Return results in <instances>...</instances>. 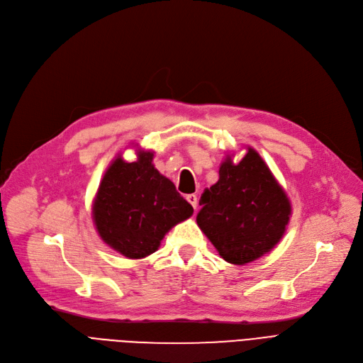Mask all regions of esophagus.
Returning <instances> with one entry per match:
<instances>
[{
    "mask_svg": "<svg viewBox=\"0 0 363 363\" xmlns=\"http://www.w3.org/2000/svg\"><path fill=\"white\" fill-rule=\"evenodd\" d=\"M186 201L191 204L194 208H197V203H199V200H197V196L196 194H188L186 196Z\"/></svg>",
    "mask_w": 363,
    "mask_h": 363,
    "instance_id": "34e87169",
    "label": "esophagus"
}]
</instances>
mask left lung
I'll use <instances>...</instances> for the list:
<instances>
[{
	"instance_id": "obj_1",
	"label": "left lung",
	"mask_w": 363,
	"mask_h": 363,
	"mask_svg": "<svg viewBox=\"0 0 363 363\" xmlns=\"http://www.w3.org/2000/svg\"><path fill=\"white\" fill-rule=\"evenodd\" d=\"M197 223L219 255L245 264L271 252L291 215L290 201L253 148L234 164L228 157L219 181L200 199Z\"/></svg>"
}]
</instances>
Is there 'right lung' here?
<instances>
[{
  "instance_id": "right-lung-1",
  "label": "right lung",
  "mask_w": 363,
  "mask_h": 363,
  "mask_svg": "<svg viewBox=\"0 0 363 363\" xmlns=\"http://www.w3.org/2000/svg\"><path fill=\"white\" fill-rule=\"evenodd\" d=\"M151 160V151H140L132 163L118 157L104 174L92 207L100 237L129 259L155 253L170 228L194 212Z\"/></svg>"
}]
</instances>
